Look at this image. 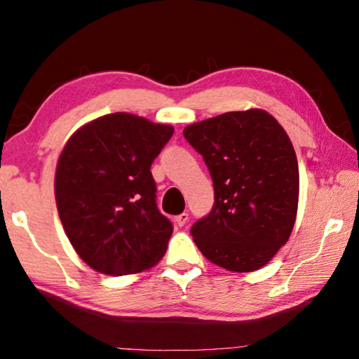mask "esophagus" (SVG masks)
Returning <instances> with one entry per match:
<instances>
[{"instance_id": "1", "label": "esophagus", "mask_w": 359, "mask_h": 359, "mask_svg": "<svg viewBox=\"0 0 359 359\" xmlns=\"http://www.w3.org/2000/svg\"><path fill=\"white\" fill-rule=\"evenodd\" d=\"M188 222V214L187 212H184V214H180L175 217V223H177V226H184V224H187Z\"/></svg>"}]
</instances>
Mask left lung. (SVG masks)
Wrapping results in <instances>:
<instances>
[{"label":"left lung","instance_id":"8db88e82","mask_svg":"<svg viewBox=\"0 0 359 359\" xmlns=\"http://www.w3.org/2000/svg\"><path fill=\"white\" fill-rule=\"evenodd\" d=\"M184 136L203 155L215 191L210 214L193 224L194 244L223 269H261L296 222L299 169L287 131L252 107L188 125Z\"/></svg>","mask_w":359,"mask_h":359}]
</instances>
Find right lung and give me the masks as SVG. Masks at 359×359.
Returning <instances> with one entry per match:
<instances>
[{
    "mask_svg": "<svg viewBox=\"0 0 359 359\" xmlns=\"http://www.w3.org/2000/svg\"><path fill=\"white\" fill-rule=\"evenodd\" d=\"M174 133L128 112L82 125L55 169V201L72 248L107 276L137 274L166 253L172 224L155 203L150 166Z\"/></svg>",
    "mask_w": 359,
    "mask_h": 359,
    "instance_id": "obj_1",
    "label": "right lung"
}]
</instances>
